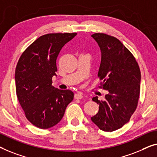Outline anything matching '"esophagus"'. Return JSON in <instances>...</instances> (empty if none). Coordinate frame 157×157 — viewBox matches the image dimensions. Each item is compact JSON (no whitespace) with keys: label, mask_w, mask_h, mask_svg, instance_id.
I'll return each mask as SVG.
<instances>
[{"label":"esophagus","mask_w":157,"mask_h":157,"mask_svg":"<svg viewBox=\"0 0 157 157\" xmlns=\"http://www.w3.org/2000/svg\"><path fill=\"white\" fill-rule=\"evenodd\" d=\"M83 98V95L82 93H78L75 94V99H81Z\"/></svg>","instance_id":"34e87169"}]
</instances>
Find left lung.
I'll return each instance as SVG.
<instances>
[{
  "mask_svg": "<svg viewBox=\"0 0 157 157\" xmlns=\"http://www.w3.org/2000/svg\"><path fill=\"white\" fill-rule=\"evenodd\" d=\"M92 37L101 53L98 76L109 93L104 101L92 98L99 104V111L91 120L100 130L112 132L128 123L136 109L141 74L135 57L118 39L103 33Z\"/></svg>",
  "mask_w": 157,
  "mask_h": 157,
  "instance_id": "1",
  "label": "left lung"
}]
</instances>
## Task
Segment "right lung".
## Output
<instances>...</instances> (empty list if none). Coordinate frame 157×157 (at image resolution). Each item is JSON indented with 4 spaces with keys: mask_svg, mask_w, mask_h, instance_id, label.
<instances>
[{
    "mask_svg": "<svg viewBox=\"0 0 157 157\" xmlns=\"http://www.w3.org/2000/svg\"><path fill=\"white\" fill-rule=\"evenodd\" d=\"M76 33L47 34L39 37L18 60L15 69L16 93L27 120L36 127L48 129L61 121L72 100L71 90L52 86L56 60L61 48Z\"/></svg>",
    "mask_w": 157,
    "mask_h": 157,
    "instance_id": "1",
    "label": "right lung"
}]
</instances>
